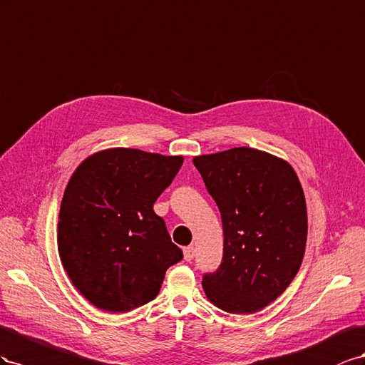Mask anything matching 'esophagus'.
Listing matches in <instances>:
<instances>
[{"mask_svg":"<svg viewBox=\"0 0 365 365\" xmlns=\"http://www.w3.org/2000/svg\"><path fill=\"white\" fill-rule=\"evenodd\" d=\"M194 254H195V251H194L192 246H188V247L183 249V257H185L186 262H192Z\"/></svg>","mask_w":365,"mask_h":365,"instance_id":"obj_1","label":"esophagus"}]
</instances>
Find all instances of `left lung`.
<instances>
[{
  "instance_id": "1",
  "label": "left lung",
  "mask_w": 365,
  "mask_h": 365,
  "mask_svg": "<svg viewBox=\"0 0 365 365\" xmlns=\"http://www.w3.org/2000/svg\"><path fill=\"white\" fill-rule=\"evenodd\" d=\"M192 162L222 214L225 235L222 264L203 275L205 294L229 314H254L284 292L303 262V188L286 160L254 148Z\"/></svg>"
}]
</instances>
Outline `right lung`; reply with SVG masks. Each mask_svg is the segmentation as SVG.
Returning <instances> with one entry per match:
<instances>
[{"label": "right lung", "mask_w": 365, "mask_h": 365, "mask_svg": "<svg viewBox=\"0 0 365 365\" xmlns=\"http://www.w3.org/2000/svg\"><path fill=\"white\" fill-rule=\"evenodd\" d=\"M182 163V155L110 148L73 173L61 202L58 251L93 306L123 314L147 304L166 269L183 258L153 210Z\"/></svg>", "instance_id": "add662e5"}]
</instances>
